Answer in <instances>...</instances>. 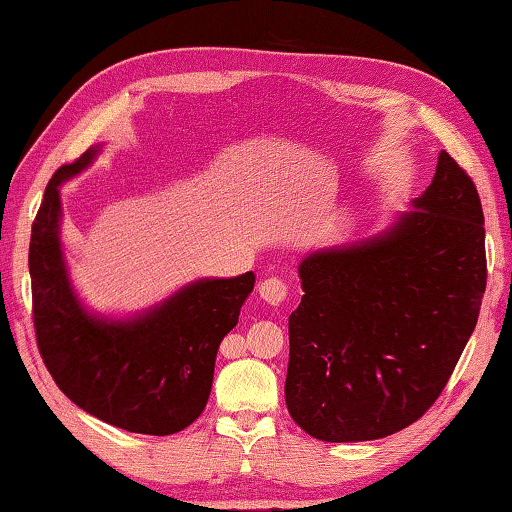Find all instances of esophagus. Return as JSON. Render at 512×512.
Returning <instances> with one entry per match:
<instances>
[{
	"instance_id": "1",
	"label": "esophagus",
	"mask_w": 512,
	"mask_h": 512,
	"mask_svg": "<svg viewBox=\"0 0 512 512\" xmlns=\"http://www.w3.org/2000/svg\"><path fill=\"white\" fill-rule=\"evenodd\" d=\"M259 297H262L268 306H281L288 299V284L279 277H268L259 286Z\"/></svg>"
}]
</instances>
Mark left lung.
Masks as SVG:
<instances>
[{
  "mask_svg": "<svg viewBox=\"0 0 512 512\" xmlns=\"http://www.w3.org/2000/svg\"><path fill=\"white\" fill-rule=\"evenodd\" d=\"M288 319L286 405L323 442H365L416 422L442 394L486 290L484 213L447 151L411 211L385 231L301 259Z\"/></svg>",
  "mask_w": 512,
  "mask_h": 512,
  "instance_id": "obj_1",
  "label": "left lung"
}]
</instances>
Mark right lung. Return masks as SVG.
Returning a JSON list of instances; mask_svg holds the SVG:
<instances>
[{"instance_id":"right-lung-1","label":"right lung","mask_w":512,"mask_h":512,"mask_svg":"<svg viewBox=\"0 0 512 512\" xmlns=\"http://www.w3.org/2000/svg\"><path fill=\"white\" fill-rule=\"evenodd\" d=\"M101 145L57 169L32 224V319L43 363L76 407L118 429L171 436L200 416L217 347L231 332L255 275L198 279L134 317L90 312L76 297L61 246V191Z\"/></svg>"}]
</instances>
